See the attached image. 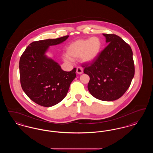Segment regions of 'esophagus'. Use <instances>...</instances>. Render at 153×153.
Returning <instances> with one entry per match:
<instances>
[{
  "mask_svg": "<svg viewBox=\"0 0 153 153\" xmlns=\"http://www.w3.org/2000/svg\"><path fill=\"white\" fill-rule=\"evenodd\" d=\"M76 72L77 74H81L83 72V69L81 67H78L77 68V70H76Z\"/></svg>",
  "mask_w": 153,
  "mask_h": 153,
  "instance_id": "esophagus-1",
  "label": "esophagus"
}]
</instances>
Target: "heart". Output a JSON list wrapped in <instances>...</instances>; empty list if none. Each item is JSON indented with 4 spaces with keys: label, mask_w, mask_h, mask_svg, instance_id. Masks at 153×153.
Instances as JSON below:
<instances>
[{
    "label": "heart",
    "mask_w": 153,
    "mask_h": 153,
    "mask_svg": "<svg viewBox=\"0 0 153 153\" xmlns=\"http://www.w3.org/2000/svg\"><path fill=\"white\" fill-rule=\"evenodd\" d=\"M102 48V40L97 36L77 40L68 46V56H64V60L71 62L81 57L84 63H92L99 57Z\"/></svg>",
    "instance_id": "1"
}]
</instances>
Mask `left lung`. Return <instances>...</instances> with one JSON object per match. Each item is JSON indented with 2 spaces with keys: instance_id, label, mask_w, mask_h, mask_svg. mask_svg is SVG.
I'll list each match as a JSON object with an SVG mask.
<instances>
[{
  "instance_id": "8db88e82",
  "label": "left lung",
  "mask_w": 153,
  "mask_h": 153,
  "mask_svg": "<svg viewBox=\"0 0 153 153\" xmlns=\"http://www.w3.org/2000/svg\"><path fill=\"white\" fill-rule=\"evenodd\" d=\"M107 46L84 73L90 80L88 89L94 97L102 101H114L123 95L131 84L135 68L131 47L115 34H102Z\"/></svg>"
}]
</instances>
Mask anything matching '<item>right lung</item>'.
Returning a JSON list of instances; mask_svg holds the SVG:
<instances>
[{
  "mask_svg": "<svg viewBox=\"0 0 153 153\" xmlns=\"http://www.w3.org/2000/svg\"><path fill=\"white\" fill-rule=\"evenodd\" d=\"M68 36L33 42L20 58L22 89L31 100L41 106L49 107L61 102L76 76V68L64 71L57 62L46 54L50 46L62 43Z\"/></svg>",
  "mask_w": 153,
  "mask_h": 153,
  "instance_id": "right-lung-1",
  "label": "right lung"
}]
</instances>
